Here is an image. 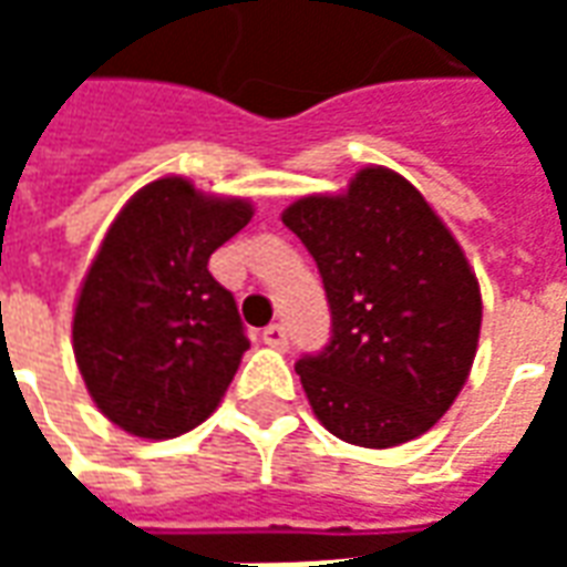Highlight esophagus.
I'll list each match as a JSON object with an SVG mask.
<instances>
[{
  "mask_svg": "<svg viewBox=\"0 0 567 567\" xmlns=\"http://www.w3.org/2000/svg\"><path fill=\"white\" fill-rule=\"evenodd\" d=\"M260 340H264L267 346H272V349H285V346H288V331H285V324L272 321V324H267V328H264Z\"/></svg>",
  "mask_w": 567,
  "mask_h": 567,
  "instance_id": "1",
  "label": "esophagus"
}]
</instances>
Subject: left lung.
<instances>
[{"label":"left lung","instance_id":"1","mask_svg":"<svg viewBox=\"0 0 567 567\" xmlns=\"http://www.w3.org/2000/svg\"><path fill=\"white\" fill-rule=\"evenodd\" d=\"M285 227L316 260L331 340L295 364L333 437L389 450L425 434L462 392L483 321L458 243L404 175L368 166L346 194L303 197Z\"/></svg>","mask_w":567,"mask_h":567}]
</instances>
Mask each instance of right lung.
<instances>
[{"instance_id": "add662e5", "label": "right lung", "mask_w": 567, "mask_h": 567, "mask_svg": "<svg viewBox=\"0 0 567 567\" xmlns=\"http://www.w3.org/2000/svg\"><path fill=\"white\" fill-rule=\"evenodd\" d=\"M251 221V203L157 178L130 199L81 285L72 346L87 392L117 427L178 437L227 392L248 349L234 295L209 258Z\"/></svg>"}]
</instances>
